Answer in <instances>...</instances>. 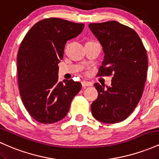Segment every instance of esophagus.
Returning a JSON list of instances; mask_svg holds the SVG:
<instances>
[{
  "label": "esophagus",
  "mask_w": 159,
  "mask_h": 159,
  "mask_svg": "<svg viewBox=\"0 0 159 159\" xmlns=\"http://www.w3.org/2000/svg\"><path fill=\"white\" fill-rule=\"evenodd\" d=\"M81 84L83 86V87H89V86H91L92 85V84H91L90 82L83 81L81 82Z\"/></svg>",
  "instance_id": "1"
}]
</instances>
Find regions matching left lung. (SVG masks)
Wrapping results in <instances>:
<instances>
[{
    "instance_id": "8db88e82",
    "label": "left lung",
    "mask_w": 159,
    "mask_h": 159,
    "mask_svg": "<svg viewBox=\"0 0 159 159\" xmlns=\"http://www.w3.org/2000/svg\"><path fill=\"white\" fill-rule=\"evenodd\" d=\"M88 27L105 54L98 73L114 74L111 86L94 84L98 96L91 105L92 114L102 123H120L132 114L143 94L147 51L138 34L117 21L91 23Z\"/></svg>"
}]
</instances>
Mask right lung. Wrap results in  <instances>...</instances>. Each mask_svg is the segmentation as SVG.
Listing matches in <instances>:
<instances>
[{"label": "right lung", "mask_w": 159, "mask_h": 159, "mask_svg": "<svg viewBox=\"0 0 159 159\" xmlns=\"http://www.w3.org/2000/svg\"><path fill=\"white\" fill-rule=\"evenodd\" d=\"M84 24L57 18L34 25L21 42L17 56L18 81L22 102L39 123L50 124L66 116L81 89L73 80L58 81V63L68 40L83 30Z\"/></svg>", "instance_id": "1"}]
</instances>
